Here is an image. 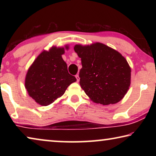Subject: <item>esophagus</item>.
Returning <instances> with one entry per match:
<instances>
[{
	"label": "esophagus",
	"instance_id": "esophagus-1",
	"mask_svg": "<svg viewBox=\"0 0 156 156\" xmlns=\"http://www.w3.org/2000/svg\"><path fill=\"white\" fill-rule=\"evenodd\" d=\"M76 80H77V82L78 83L79 80H80V77H79V75L78 74L76 75Z\"/></svg>",
	"mask_w": 156,
	"mask_h": 156
}]
</instances>
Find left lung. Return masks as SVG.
<instances>
[{
    "instance_id": "obj_1",
    "label": "left lung",
    "mask_w": 156,
    "mask_h": 156,
    "mask_svg": "<svg viewBox=\"0 0 156 156\" xmlns=\"http://www.w3.org/2000/svg\"><path fill=\"white\" fill-rule=\"evenodd\" d=\"M74 51L81 58L80 85L92 101L103 105L122 100L131 84V68L119 52L100 43Z\"/></svg>"
}]
</instances>
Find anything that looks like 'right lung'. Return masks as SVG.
<instances>
[{
	"instance_id": "1",
	"label": "right lung",
	"mask_w": 156,
	"mask_h": 156,
	"mask_svg": "<svg viewBox=\"0 0 156 156\" xmlns=\"http://www.w3.org/2000/svg\"><path fill=\"white\" fill-rule=\"evenodd\" d=\"M65 49L69 47L66 45ZM64 53V47H52L49 51L41 52L29 68L25 86L30 96L39 105L51 104L76 81L75 76L68 72L62 58Z\"/></svg>"
}]
</instances>
